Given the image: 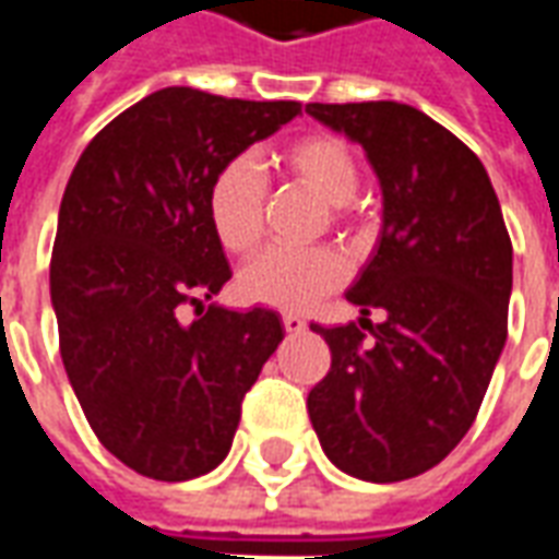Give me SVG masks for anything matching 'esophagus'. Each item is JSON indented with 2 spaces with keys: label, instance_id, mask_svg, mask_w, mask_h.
<instances>
[{
  "label": "esophagus",
  "instance_id": "1",
  "mask_svg": "<svg viewBox=\"0 0 559 559\" xmlns=\"http://www.w3.org/2000/svg\"><path fill=\"white\" fill-rule=\"evenodd\" d=\"M281 323H284V329H287V332H302V329L308 326V323H305L299 314H284L281 317Z\"/></svg>",
  "mask_w": 559,
  "mask_h": 559
}]
</instances>
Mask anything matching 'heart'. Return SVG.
<instances>
[{"instance_id": "b5f03b06", "label": "heart", "mask_w": 559, "mask_h": 559, "mask_svg": "<svg viewBox=\"0 0 559 559\" xmlns=\"http://www.w3.org/2000/svg\"><path fill=\"white\" fill-rule=\"evenodd\" d=\"M284 173L311 188L332 206V218L350 215L353 197L362 185V167L347 143L332 134H314L281 152ZM206 215L212 233L230 254L254 251L266 221V179L248 155L230 158L209 185ZM347 281V263L332 248H269L239 275V293L248 302L305 311Z\"/></svg>"}]
</instances>
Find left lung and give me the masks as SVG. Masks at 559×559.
Segmentation results:
<instances>
[{"mask_svg":"<svg viewBox=\"0 0 559 559\" xmlns=\"http://www.w3.org/2000/svg\"><path fill=\"white\" fill-rule=\"evenodd\" d=\"M305 110L356 140L383 188L380 245L347 293L362 326H311L332 368L308 392V416L338 469L413 479L461 443L488 392L509 326L512 239L481 160L431 116L399 102Z\"/></svg>","mask_w":559,"mask_h":559,"instance_id":"1","label":"left lung"}]
</instances>
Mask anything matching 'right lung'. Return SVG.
I'll list each match as a JSON object with an SVG mask.
<instances>
[{"mask_svg":"<svg viewBox=\"0 0 559 559\" xmlns=\"http://www.w3.org/2000/svg\"><path fill=\"white\" fill-rule=\"evenodd\" d=\"M299 114L167 86L104 126L68 179L50 260L59 353L95 437L140 476L218 467L284 338L269 308H203L233 275L206 194L227 160ZM188 304L194 324L181 323Z\"/></svg>","mask_w":559,"mask_h":559,"instance_id":"right-lung-1","label":"right lung"}]
</instances>
